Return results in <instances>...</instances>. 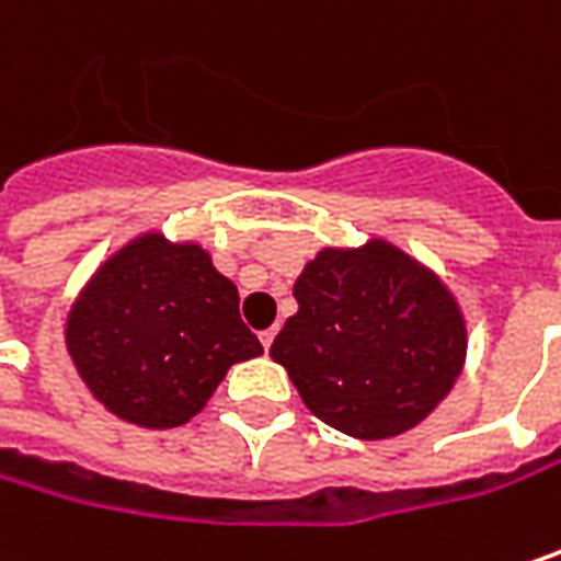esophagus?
I'll use <instances>...</instances> for the list:
<instances>
[{
	"label": "esophagus",
	"instance_id": "esophagus-1",
	"mask_svg": "<svg viewBox=\"0 0 561 561\" xmlns=\"http://www.w3.org/2000/svg\"><path fill=\"white\" fill-rule=\"evenodd\" d=\"M273 340H276V328H270V331L260 333V343H263V350H270V346H273Z\"/></svg>",
	"mask_w": 561,
	"mask_h": 561
}]
</instances>
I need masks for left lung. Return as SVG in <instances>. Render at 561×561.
I'll list each match as a JSON object with an SVG mask.
<instances>
[{
    "label": "left lung",
    "mask_w": 561,
    "mask_h": 561,
    "mask_svg": "<svg viewBox=\"0 0 561 561\" xmlns=\"http://www.w3.org/2000/svg\"><path fill=\"white\" fill-rule=\"evenodd\" d=\"M298 314L270 356L333 431L385 439L417 427L462 373L466 321L449 288L385 240L321 250L295 282Z\"/></svg>",
    "instance_id": "left-lung-1"
}]
</instances>
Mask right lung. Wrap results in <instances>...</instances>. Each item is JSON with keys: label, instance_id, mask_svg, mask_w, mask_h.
<instances>
[{"label": "right lung", "instance_id": "1", "mask_svg": "<svg viewBox=\"0 0 561 561\" xmlns=\"http://www.w3.org/2000/svg\"><path fill=\"white\" fill-rule=\"evenodd\" d=\"M67 350L112 414L150 431L195 417L233 363L263 353L237 285L198 243L160 233L137 237L82 288Z\"/></svg>", "mask_w": 561, "mask_h": 561}]
</instances>
